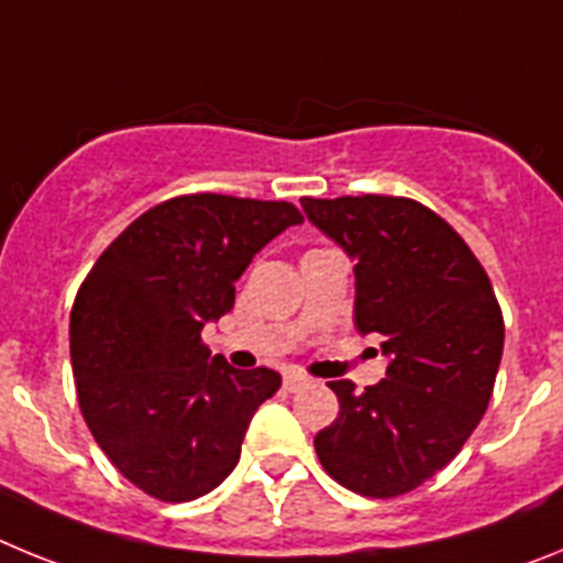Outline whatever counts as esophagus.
Here are the masks:
<instances>
[{
    "instance_id": "1",
    "label": "esophagus",
    "mask_w": 563,
    "mask_h": 563,
    "mask_svg": "<svg viewBox=\"0 0 563 563\" xmlns=\"http://www.w3.org/2000/svg\"><path fill=\"white\" fill-rule=\"evenodd\" d=\"M307 383H310V377L301 375V372H285V389L287 391H298V389H305Z\"/></svg>"
}]
</instances>
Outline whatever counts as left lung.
<instances>
[{"instance_id":"1","label":"left lung","mask_w":563,"mask_h":563,"mask_svg":"<svg viewBox=\"0 0 563 563\" xmlns=\"http://www.w3.org/2000/svg\"><path fill=\"white\" fill-rule=\"evenodd\" d=\"M307 220L355 258V327L383 335L386 377L332 380L341 411L316 434L338 485L409 494L449 465L494 395L505 321L485 267L440 213L409 197H305Z\"/></svg>"}]
</instances>
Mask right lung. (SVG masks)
Returning <instances> with one entry per match:
<instances>
[{"label":"right lung","instance_id":"1","mask_svg":"<svg viewBox=\"0 0 563 563\" xmlns=\"http://www.w3.org/2000/svg\"><path fill=\"white\" fill-rule=\"evenodd\" d=\"M298 222L290 202L183 194L141 213L84 278L69 312L78 406L143 494L200 499L236 467L282 377L211 357L202 327L231 312L251 258Z\"/></svg>","mask_w":563,"mask_h":563}]
</instances>
